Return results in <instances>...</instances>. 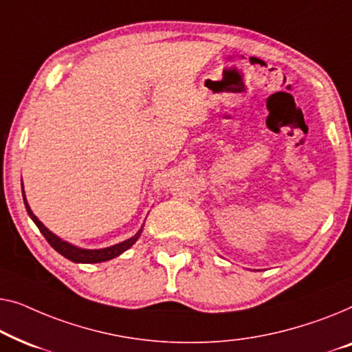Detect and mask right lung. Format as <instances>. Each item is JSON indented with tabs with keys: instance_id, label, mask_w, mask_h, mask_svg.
Wrapping results in <instances>:
<instances>
[{
	"instance_id": "1",
	"label": "right lung",
	"mask_w": 352,
	"mask_h": 352,
	"mask_svg": "<svg viewBox=\"0 0 352 352\" xmlns=\"http://www.w3.org/2000/svg\"><path fill=\"white\" fill-rule=\"evenodd\" d=\"M22 196H23V204H25V209L28 212L30 219L34 221V225L38 226V230L41 231V234L46 237V241L51 244L52 249L57 250L58 254L65 256V258L75 261V263H102V261H108V260L115 258V256L121 255L122 252L131 249V247L137 242L138 237H140L142 231H143V226H142L140 230L135 232V236L129 237V239L120 242V244L105 247V249H82V247L73 245V244H70V242L60 239V237H58L57 234H54L51 230H47V228L44 226L41 221H39L38 217L33 214L32 209H30L27 197H25V191H23V183H22Z\"/></svg>"
}]
</instances>
